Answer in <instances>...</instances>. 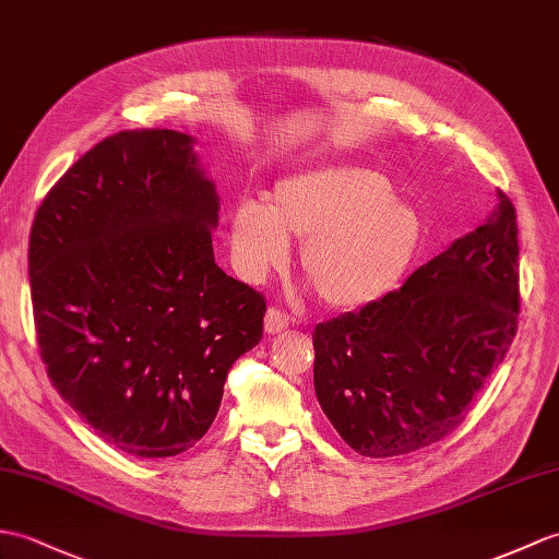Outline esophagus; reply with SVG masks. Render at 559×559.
<instances>
[{
	"instance_id": "esophagus-1",
	"label": "esophagus",
	"mask_w": 559,
	"mask_h": 559,
	"mask_svg": "<svg viewBox=\"0 0 559 559\" xmlns=\"http://www.w3.org/2000/svg\"><path fill=\"white\" fill-rule=\"evenodd\" d=\"M290 326V319L285 317V311H281L278 307H269L266 311V319H264V329L269 335L274 333H283L285 329Z\"/></svg>"
}]
</instances>
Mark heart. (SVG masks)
<instances>
[{
  "label": "heart",
  "mask_w": 559,
  "mask_h": 559,
  "mask_svg": "<svg viewBox=\"0 0 559 559\" xmlns=\"http://www.w3.org/2000/svg\"><path fill=\"white\" fill-rule=\"evenodd\" d=\"M305 240L300 266L323 302L365 307L391 293L424 245V221L369 168L321 166L278 180L266 206L230 214L228 245L238 274L259 283Z\"/></svg>",
  "instance_id": "heart-1"
}]
</instances>
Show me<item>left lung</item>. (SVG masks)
I'll use <instances>...</instances> for the list:
<instances>
[{
	"label": "left lung",
	"mask_w": 559,
	"mask_h": 559,
	"mask_svg": "<svg viewBox=\"0 0 559 559\" xmlns=\"http://www.w3.org/2000/svg\"><path fill=\"white\" fill-rule=\"evenodd\" d=\"M516 210L498 190L486 224L400 290L319 323L314 391L349 448L365 457L409 455L464 421L516 335Z\"/></svg>",
	"instance_id": "obj_1"
}]
</instances>
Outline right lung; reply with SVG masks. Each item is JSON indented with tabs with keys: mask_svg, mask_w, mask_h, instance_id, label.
<instances>
[{
	"mask_svg": "<svg viewBox=\"0 0 559 559\" xmlns=\"http://www.w3.org/2000/svg\"><path fill=\"white\" fill-rule=\"evenodd\" d=\"M216 221L192 138L166 128L104 138L35 212L28 274L47 376L128 455L198 443L230 367L262 341L266 300L216 266Z\"/></svg>",
	"mask_w": 559,
	"mask_h": 559,
	"instance_id": "right-lung-1",
	"label": "right lung"
}]
</instances>
